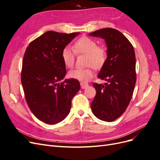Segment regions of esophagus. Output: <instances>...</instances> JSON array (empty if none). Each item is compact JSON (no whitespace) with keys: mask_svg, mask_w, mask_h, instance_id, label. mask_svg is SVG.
Listing matches in <instances>:
<instances>
[{"mask_svg":"<svg viewBox=\"0 0 160 160\" xmlns=\"http://www.w3.org/2000/svg\"><path fill=\"white\" fill-rule=\"evenodd\" d=\"M80 84H81V89H85L89 86V84L88 83H85V82H81Z\"/></svg>","mask_w":160,"mask_h":160,"instance_id":"obj_1","label":"esophagus"}]
</instances>
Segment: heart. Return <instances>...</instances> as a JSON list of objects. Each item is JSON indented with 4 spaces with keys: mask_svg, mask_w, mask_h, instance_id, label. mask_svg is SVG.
<instances>
[{
    "mask_svg": "<svg viewBox=\"0 0 160 160\" xmlns=\"http://www.w3.org/2000/svg\"><path fill=\"white\" fill-rule=\"evenodd\" d=\"M75 52L77 55L87 56L86 65L89 66L85 69H76L69 72V78L86 82L94 76L93 66L95 69H101L107 58L106 51L103 48L98 47L97 42L88 37H82L76 41L72 45V49L65 47L61 51V59L65 66L71 68L75 63Z\"/></svg>",
    "mask_w": 160,
    "mask_h": 160,
    "instance_id": "1",
    "label": "heart"
}]
</instances>
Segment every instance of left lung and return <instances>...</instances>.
Segmentation results:
<instances>
[{
    "label": "left lung",
    "instance_id": "obj_1",
    "mask_svg": "<svg viewBox=\"0 0 160 160\" xmlns=\"http://www.w3.org/2000/svg\"><path fill=\"white\" fill-rule=\"evenodd\" d=\"M89 35L103 38L108 47V57L98 76L107 83L93 84L96 95L91 110L98 119L111 122L124 113L132 98L136 83L134 49L115 28H101Z\"/></svg>",
    "mask_w": 160,
    "mask_h": 160
}]
</instances>
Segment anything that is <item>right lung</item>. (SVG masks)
<instances>
[{"instance_id": "add662e5", "label": "right lung", "mask_w": 160, "mask_h": 160, "mask_svg": "<svg viewBox=\"0 0 160 160\" xmlns=\"http://www.w3.org/2000/svg\"><path fill=\"white\" fill-rule=\"evenodd\" d=\"M79 34L47 31L32 41L24 55L21 83L27 103L35 117L45 123L63 120L80 89L76 79L59 83L67 72L61 51Z\"/></svg>"}]
</instances>
